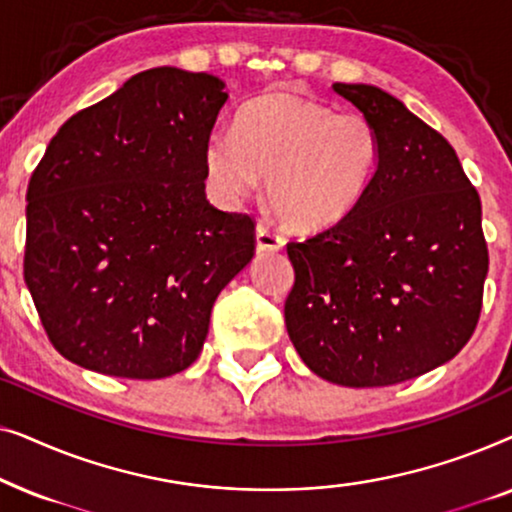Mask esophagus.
<instances>
[{"mask_svg":"<svg viewBox=\"0 0 512 512\" xmlns=\"http://www.w3.org/2000/svg\"><path fill=\"white\" fill-rule=\"evenodd\" d=\"M256 247L258 251H279L284 247V237L275 233L270 226L265 223H258L256 226Z\"/></svg>","mask_w":512,"mask_h":512,"instance_id":"esophagus-1","label":"esophagus"}]
</instances>
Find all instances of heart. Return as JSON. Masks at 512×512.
Returning a JSON list of instances; mask_svg holds the SVG:
<instances>
[{"label":"heart","instance_id":"heart-1","mask_svg":"<svg viewBox=\"0 0 512 512\" xmlns=\"http://www.w3.org/2000/svg\"><path fill=\"white\" fill-rule=\"evenodd\" d=\"M380 153V132L366 114L282 90L249 102L235 132L207 137L205 172L226 202L244 198L265 177L272 212L293 230L319 233L361 205Z\"/></svg>","mask_w":512,"mask_h":512}]
</instances>
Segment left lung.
<instances>
[{"label":"left lung","mask_w":512,"mask_h":512,"mask_svg":"<svg viewBox=\"0 0 512 512\" xmlns=\"http://www.w3.org/2000/svg\"><path fill=\"white\" fill-rule=\"evenodd\" d=\"M380 132V165L347 219L286 254L289 338L314 375L387 387L443 366L471 340L489 256L480 195L443 135L366 83H333Z\"/></svg>","instance_id":"1"}]
</instances>
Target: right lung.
<instances>
[{
  "label": "right lung",
  "mask_w": 512,
  "mask_h": 512,
  "mask_svg": "<svg viewBox=\"0 0 512 512\" xmlns=\"http://www.w3.org/2000/svg\"><path fill=\"white\" fill-rule=\"evenodd\" d=\"M212 74L156 67L79 111L27 186L25 284L76 366L160 380L191 366L219 293L254 258V221L209 205Z\"/></svg>",
  "instance_id": "1"
}]
</instances>
